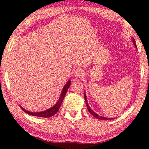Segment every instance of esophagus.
<instances>
[{
  "instance_id": "obj_1",
  "label": "esophagus",
  "mask_w": 149,
  "mask_h": 149,
  "mask_svg": "<svg viewBox=\"0 0 149 149\" xmlns=\"http://www.w3.org/2000/svg\"><path fill=\"white\" fill-rule=\"evenodd\" d=\"M74 75L75 77H79V76H82L83 75V71L80 68H77L74 70Z\"/></svg>"
}]
</instances>
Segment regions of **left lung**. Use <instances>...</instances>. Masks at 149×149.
<instances>
[{
  "instance_id": "obj_1",
  "label": "left lung",
  "mask_w": 149,
  "mask_h": 149,
  "mask_svg": "<svg viewBox=\"0 0 149 149\" xmlns=\"http://www.w3.org/2000/svg\"><path fill=\"white\" fill-rule=\"evenodd\" d=\"M133 43H134L135 47H136V44H135V42L134 41V40H133ZM84 97H85V102H86V105H87V110H88V111H89V112L91 113V114L93 116L95 117L96 118H98V119H99V120H110V118H105V117L100 116H99L98 114H96V113H95L94 112H93V111L91 110V108L89 107V104H88L87 100L86 95H85V94L84 95ZM110 119L112 120V119H113V118H110Z\"/></svg>"
}]
</instances>
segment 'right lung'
Returning <instances> with one entry per match:
<instances>
[{"mask_svg":"<svg viewBox=\"0 0 149 149\" xmlns=\"http://www.w3.org/2000/svg\"><path fill=\"white\" fill-rule=\"evenodd\" d=\"M70 81H68L67 82V84L65 85L64 88H63V90L62 91L61 95H60V97L58 101L56 102V104H55L53 107L50 108V109H48L47 110L43 111V112H29V111L26 110L24 108H22L21 107H20V108H22V110H23L24 112H26V113H27V114H30L31 116H39V117H42V118L51 117V116H52L56 114L58 111L60 106H61V104H62L63 100H64V99L65 95V94H66L67 91H68V88L70 87Z\"/></svg>","mask_w":149,"mask_h":149,"instance_id":"right-lung-1","label":"right lung"}]
</instances>
